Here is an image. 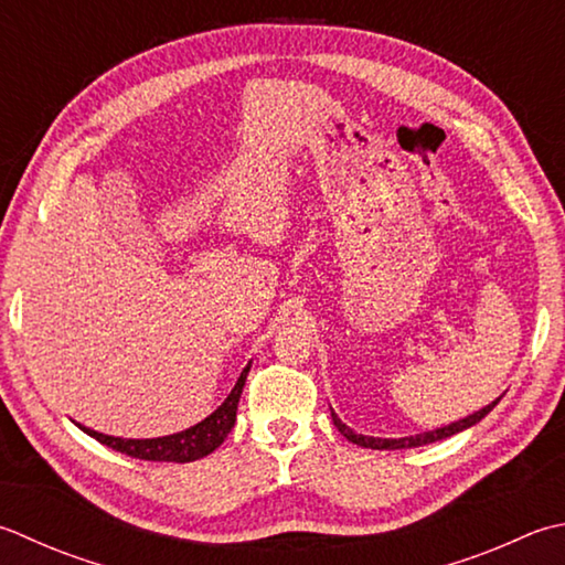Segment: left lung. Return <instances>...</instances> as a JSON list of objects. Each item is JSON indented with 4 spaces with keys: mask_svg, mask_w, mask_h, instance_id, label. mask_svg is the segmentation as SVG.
Returning a JSON list of instances; mask_svg holds the SVG:
<instances>
[{
    "mask_svg": "<svg viewBox=\"0 0 565 565\" xmlns=\"http://www.w3.org/2000/svg\"><path fill=\"white\" fill-rule=\"evenodd\" d=\"M497 402H500V399H497ZM497 402H492L490 406L480 408V412L470 414L468 418H460V422H456V424L444 426V428H436V430H426V434L408 436V438H370V436L355 434V430L348 428L333 412H330V416H333L335 428H338L340 434L345 436L348 440H352V444H358V446H362V448H372V450H399V448H416V446L436 444V440H444V438H448V436H456V434H460V430H466V428L475 426L478 422H482V418L488 416V414L492 412V408L497 406Z\"/></svg>",
    "mask_w": 565,
    "mask_h": 565,
    "instance_id": "left-lung-1",
    "label": "left lung"
}]
</instances>
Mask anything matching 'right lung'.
I'll use <instances>...</instances> for the list:
<instances>
[{"instance_id":"1","label":"right lung","mask_w":565,"mask_h":565,"mask_svg":"<svg viewBox=\"0 0 565 565\" xmlns=\"http://www.w3.org/2000/svg\"><path fill=\"white\" fill-rule=\"evenodd\" d=\"M247 372H249V364L242 370L235 390H232L227 399L217 406V412L210 414L205 422L181 430V434L163 436V438H143V440L129 438L127 440V438L97 434V430L85 428L81 424L77 426H81L87 436L99 440L103 446L125 452V456H131V458L157 460V462H193L198 458L210 456V452H213L227 438L232 426H235L239 394H242V386H245Z\"/></svg>"}]
</instances>
